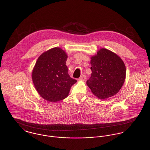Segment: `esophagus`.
<instances>
[{
    "label": "esophagus",
    "instance_id": "34e87169",
    "mask_svg": "<svg viewBox=\"0 0 150 150\" xmlns=\"http://www.w3.org/2000/svg\"><path fill=\"white\" fill-rule=\"evenodd\" d=\"M79 80L80 81H85L86 80V76L85 75H83L79 79Z\"/></svg>",
    "mask_w": 150,
    "mask_h": 150
}]
</instances>
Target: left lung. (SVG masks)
Instances as JSON below:
<instances>
[{
    "label": "left lung",
    "instance_id": "1",
    "mask_svg": "<svg viewBox=\"0 0 150 150\" xmlns=\"http://www.w3.org/2000/svg\"><path fill=\"white\" fill-rule=\"evenodd\" d=\"M91 76L87 84L91 92L100 100L116 95L126 79V66L122 59L114 52L101 48L91 56Z\"/></svg>",
    "mask_w": 150,
    "mask_h": 150
}]
</instances>
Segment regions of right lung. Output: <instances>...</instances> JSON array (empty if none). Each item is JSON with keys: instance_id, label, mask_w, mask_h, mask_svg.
Here are the masks:
<instances>
[{"instance_id": "1", "label": "right lung", "mask_w": 150, "mask_h": 150, "mask_svg": "<svg viewBox=\"0 0 150 150\" xmlns=\"http://www.w3.org/2000/svg\"><path fill=\"white\" fill-rule=\"evenodd\" d=\"M67 54L59 47L44 52L38 58L32 71L34 86L39 95L49 102L66 98L77 80L70 77L66 65Z\"/></svg>"}]
</instances>
